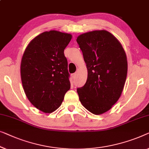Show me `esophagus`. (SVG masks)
Listing matches in <instances>:
<instances>
[{
    "mask_svg": "<svg viewBox=\"0 0 149 149\" xmlns=\"http://www.w3.org/2000/svg\"><path fill=\"white\" fill-rule=\"evenodd\" d=\"M77 77V73H74V74H72V79H76Z\"/></svg>",
    "mask_w": 149,
    "mask_h": 149,
    "instance_id": "34e87169",
    "label": "esophagus"
}]
</instances>
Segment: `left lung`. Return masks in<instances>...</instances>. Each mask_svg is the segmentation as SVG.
<instances>
[{
	"label": "left lung",
	"mask_w": 149,
	"mask_h": 149,
	"mask_svg": "<svg viewBox=\"0 0 149 149\" xmlns=\"http://www.w3.org/2000/svg\"><path fill=\"white\" fill-rule=\"evenodd\" d=\"M77 42L87 68V79L78 88L82 105L95 115L110 109L121 96L127 72L126 52L120 42L106 30L79 36Z\"/></svg>",
	"instance_id": "8db88e82"
}]
</instances>
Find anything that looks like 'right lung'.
<instances>
[{
    "label": "right lung",
    "instance_id": "right-lung-1",
    "mask_svg": "<svg viewBox=\"0 0 149 149\" xmlns=\"http://www.w3.org/2000/svg\"><path fill=\"white\" fill-rule=\"evenodd\" d=\"M72 35L56 30L33 38L25 48L21 62V82L32 105L44 113L61 105L70 88L67 59L64 50Z\"/></svg>",
    "mask_w": 149,
    "mask_h": 149
}]
</instances>
